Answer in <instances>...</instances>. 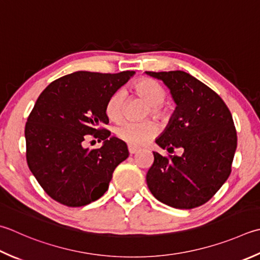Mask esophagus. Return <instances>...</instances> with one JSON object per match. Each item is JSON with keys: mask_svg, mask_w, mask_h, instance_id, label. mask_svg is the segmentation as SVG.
<instances>
[{"mask_svg": "<svg viewBox=\"0 0 260 260\" xmlns=\"http://www.w3.org/2000/svg\"><path fill=\"white\" fill-rule=\"evenodd\" d=\"M128 151H129V153L131 154H135L137 151H140V149L139 147H136V146H134V145H128Z\"/></svg>", "mask_w": 260, "mask_h": 260, "instance_id": "esophagus-1", "label": "esophagus"}]
</instances>
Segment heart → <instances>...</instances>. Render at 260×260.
Wrapping results in <instances>:
<instances>
[{"instance_id": "1", "label": "heart", "mask_w": 260, "mask_h": 260, "mask_svg": "<svg viewBox=\"0 0 260 260\" xmlns=\"http://www.w3.org/2000/svg\"><path fill=\"white\" fill-rule=\"evenodd\" d=\"M135 93L149 105V111L156 119H166L168 110L162 106L166 99V91L162 86L151 79H141L134 84ZM124 95L119 91L113 93L106 104V114L113 121H118L123 117ZM115 133L118 139L131 145H141L152 139L156 133V125L152 120L123 121L116 126Z\"/></svg>"}]
</instances>
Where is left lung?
I'll list each match as a JSON object with an SVG mask.
<instances>
[{
    "label": "left lung",
    "instance_id": "1",
    "mask_svg": "<svg viewBox=\"0 0 260 260\" xmlns=\"http://www.w3.org/2000/svg\"><path fill=\"white\" fill-rule=\"evenodd\" d=\"M161 80L177 107L164 133L155 140L162 149L182 147V155L153 152L146 184L157 201L190 210L205 204L231 174L237 131L230 110L206 84L184 71L145 72Z\"/></svg>",
    "mask_w": 260,
    "mask_h": 260
}]
</instances>
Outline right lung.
Wrapping results in <instances>:
<instances>
[{
  "label": "right lung",
  "instance_id": "right-lung-1",
  "mask_svg": "<svg viewBox=\"0 0 260 260\" xmlns=\"http://www.w3.org/2000/svg\"><path fill=\"white\" fill-rule=\"evenodd\" d=\"M134 71H79L53 81L34 106L24 128L27 164L46 194L70 207L90 204L108 190L113 172L128 157L124 141L110 136L106 104ZM89 137L104 140L89 150Z\"/></svg>",
  "mask_w": 260,
  "mask_h": 260
}]
</instances>
